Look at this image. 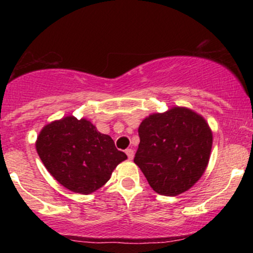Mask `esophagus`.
Segmentation results:
<instances>
[{
	"mask_svg": "<svg viewBox=\"0 0 253 253\" xmlns=\"http://www.w3.org/2000/svg\"><path fill=\"white\" fill-rule=\"evenodd\" d=\"M126 155H127V157H128V159H133V157H134V151H133L132 149H127Z\"/></svg>",
	"mask_w": 253,
	"mask_h": 253,
	"instance_id": "obj_1",
	"label": "esophagus"
}]
</instances>
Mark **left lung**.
<instances>
[{
    "instance_id": "8db88e82",
    "label": "left lung",
    "mask_w": 253,
    "mask_h": 253,
    "mask_svg": "<svg viewBox=\"0 0 253 253\" xmlns=\"http://www.w3.org/2000/svg\"><path fill=\"white\" fill-rule=\"evenodd\" d=\"M138 132L134 163L156 193L177 196L205 173L213 133L202 115L187 107H172L145 118Z\"/></svg>"
}]
</instances>
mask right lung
Masks as SVG:
<instances>
[{
    "label": "right lung",
    "instance_id": "right-lung-1",
    "mask_svg": "<svg viewBox=\"0 0 253 253\" xmlns=\"http://www.w3.org/2000/svg\"><path fill=\"white\" fill-rule=\"evenodd\" d=\"M42 164L58 183L74 193H94L127 159L109 135L86 119L69 115L45 125L36 141Z\"/></svg>",
    "mask_w": 253,
    "mask_h": 253
}]
</instances>
